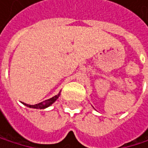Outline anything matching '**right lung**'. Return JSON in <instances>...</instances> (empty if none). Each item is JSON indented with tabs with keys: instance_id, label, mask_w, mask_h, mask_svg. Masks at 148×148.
Returning a JSON list of instances; mask_svg holds the SVG:
<instances>
[{
	"instance_id": "add662e5",
	"label": "right lung",
	"mask_w": 148,
	"mask_h": 148,
	"mask_svg": "<svg viewBox=\"0 0 148 148\" xmlns=\"http://www.w3.org/2000/svg\"><path fill=\"white\" fill-rule=\"evenodd\" d=\"M59 96H60V92H59L58 95L52 97L51 99H47V100H45V101H43V102L39 103V104H35V105H28V104H25V103H23V104H24L25 106H26L27 107H30V108L44 109V108H46V107L49 106L50 105H52V104L58 99V97H59Z\"/></svg>"
}]
</instances>
